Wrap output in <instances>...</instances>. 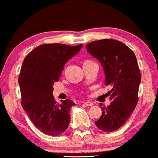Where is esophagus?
<instances>
[{
	"instance_id": "esophagus-1",
	"label": "esophagus",
	"mask_w": 158,
	"mask_h": 158,
	"mask_svg": "<svg viewBox=\"0 0 158 158\" xmlns=\"http://www.w3.org/2000/svg\"><path fill=\"white\" fill-rule=\"evenodd\" d=\"M84 104L86 106H92L93 105H94L92 102H84Z\"/></svg>"
}]
</instances>
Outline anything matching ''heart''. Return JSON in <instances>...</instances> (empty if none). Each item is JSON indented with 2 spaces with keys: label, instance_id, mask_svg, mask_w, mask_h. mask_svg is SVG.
<instances>
[{
  "label": "heart",
  "instance_id": "1",
  "mask_svg": "<svg viewBox=\"0 0 158 158\" xmlns=\"http://www.w3.org/2000/svg\"><path fill=\"white\" fill-rule=\"evenodd\" d=\"M86 61H89V60H86Z\"/></svg>",
  "mask_w": 158,
  "mask_h": 158
}]
</instances>
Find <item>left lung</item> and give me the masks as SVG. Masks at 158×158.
<instances>
[{"label":"left lung","mask_w":158,"mask_h":158,"mask_svg":"<svg viewBox=\"0 0 158 158\" xmlns=\"http://www.w3.org/2000/svg\"><path fill=\"white\" fill-rule=\"evenodd\" d=\"M88 52L98 60L106 75L111 104L100 107L102 114L94 122L98 129L112 132L125 124L138 102L141 73L136 57L124 43L112 39L93 41L86 45Z\"/></svg>","instance_id":"8db88e82"}]
</instances>
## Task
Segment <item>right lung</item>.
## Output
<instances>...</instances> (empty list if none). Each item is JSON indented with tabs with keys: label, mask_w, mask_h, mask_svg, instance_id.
I'll list each match as a JSON object with an SVG mask.
<instances>
[{
	"label": "right lung",
	"mask_w": 158,
	"mask_h": 158,
	"mask_svg": "<svg viewBox=\"0 0 158 158\" xmlns=\"http://www.w3.org/2000/svg\"><path fill=\"white\" fill-rule=\"evenodd\" d=\"M81 47V44H43L31 51L22 63L19 78L21 104L34 126L46 134L59 136L68 127L75 103L70 99L56 103L52 85L59 81L64 64Z\"/></svg>",
	"instance_id": "right-lung-1"
}]
</instances>
